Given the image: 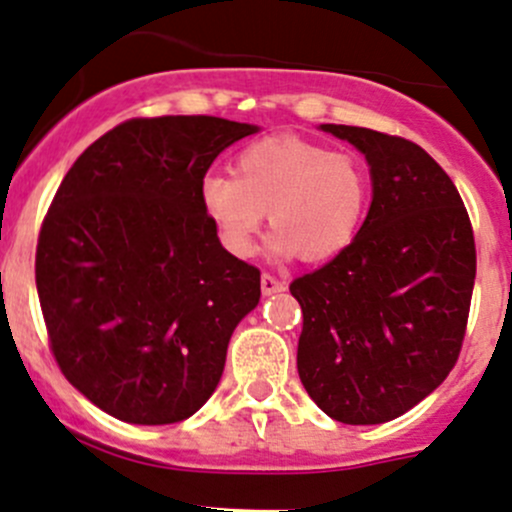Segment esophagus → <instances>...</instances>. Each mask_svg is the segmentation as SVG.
Listing matches in <instances>:
<instances>
[{
	"label": "esophagus",
	"mask_w": 512,
	"mask_h": 512,
	"mask_svg": "<svg viewBox=\"0 0 512 512\" xmlns=\"http://www.w3.org/2000/svg\"><path fill=\"white\" fill-rule=\"evenodd\" d=\"M260 287H262V294H265V297H270V294H277V292H284V282H279V279L270 272H262Z\"/></svg>",
	"instance_id": "obj_1"
}]
</instances>
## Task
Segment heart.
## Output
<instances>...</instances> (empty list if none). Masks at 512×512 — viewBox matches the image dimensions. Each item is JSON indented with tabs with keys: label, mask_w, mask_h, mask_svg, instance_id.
<instances>
[{
	"label": "heart",
	"mask_w": 512,
	"mask_h": 512,
	"mask_svg": "<svg viewBox=\"0 0 512 512\" xmlns=\"http://www.w3.org/2000/svg\"><path fill=\"white\" fill-rule=\"evenodd\" d=\"M233 174L201 181V208L218 240L235 257L255 252L262 220H270L272 255L324 262L351 245L370 198L363 161L297 137L250 144Z\"/></svg>",
	"instance_id": "1"
}]
</instances>
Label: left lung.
I'll return each instance as SVG.
<instances>
[{
	"mask_svg": "<svg viewBox=\"0 0 512 512\" xmlns=\"http://www.w3.org/2000/svg\"><path fill=\"white\" fill-rule=\"evenodd\" d=\"M321 129L365 154L373 203L341 255L289 284L304 316L299 378L336 422L383 424L459 360L476 242L454 181L419 144L368 127Z\"/></svg>",
	"mask_w": 512,
	"mask_h": 512,
	"instance_id": "obj_1",
	"label": "left lung"
}]
</instances>
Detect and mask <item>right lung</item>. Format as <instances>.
Wrapping results in <instances>:
<instances>
[{
	"label": "right lung",
	"mask_w": 512,
	"mask_h": 512,
	"mask_svg": "<svg viewBox=\"0 0 512 512\" xmlns=\"http://www.w3.org/2000/svg\"><path fill=\"white\" fill-rule=\"evenodd\" d=\"M255 132L211 115L134 117L58 186L36 289L58 368L102 412L176 424L218 387L260 270L220 245L198 191L213 159Z\"/></svg>",
	"instance_id": "1"
}]
</instances>
